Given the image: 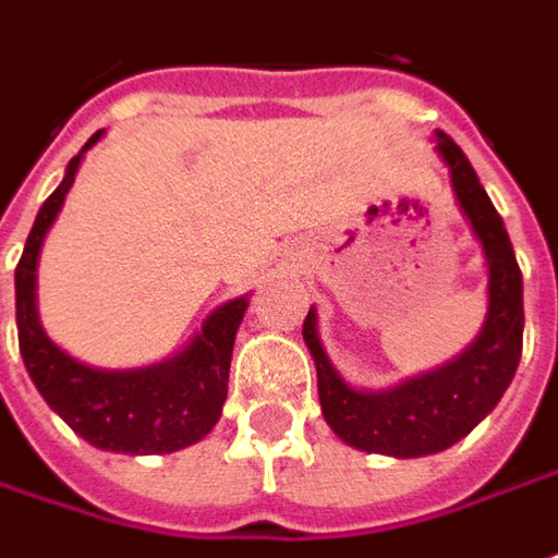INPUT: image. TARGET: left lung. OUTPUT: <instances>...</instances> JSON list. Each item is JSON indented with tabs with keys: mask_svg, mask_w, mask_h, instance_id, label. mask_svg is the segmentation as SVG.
<instances>
[{
	"mask_svg": "<svg viewBox=\"0 0 558 558\" xmlns=\"http://www.w3.org/2000/svg\"><path fill=\"white\" fill-rule=\"evenodd\" d=\"M438 154L450 166L459 208L481 239L489 266V314L477 341L450 365L387 392L347 387L317 338V314L307 311L305 344L317 365L323 416L350 447L414 459L465 438L505 396L523 353V275L508 229L477 181L462 147L438 132Z\"/></svg>",
	"mask_w": 558,
	"mask_h": 558,
	"instance_id": "left-lung-1",
	"label": "left lung"
}]
</instances>
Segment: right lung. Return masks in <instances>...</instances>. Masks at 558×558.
Segmentation results:
<instances>
[{"instance_id":"1","label":"right lung","mask_w":558,"mask_h":558,"mask_svg":"<svg viewBox=\"0 0 558 558\" xmlns=\"http://www.w3.org/2000/svg\"><path fill=\"white\" fill-rule=\"evenodd\" d=\"M99 138L102 132H96L84 150ZM84 150L72 157L62 184L41 205L14 268L23 365L50 408L93 447L132 456L174 453L202 441L223 414L232 344L247 299L217 307L184 353L154 368L99 372L53 344L35 314V266L41 241L57 220L69 186L75 184Z\"/></svg>"}]
</instances>
